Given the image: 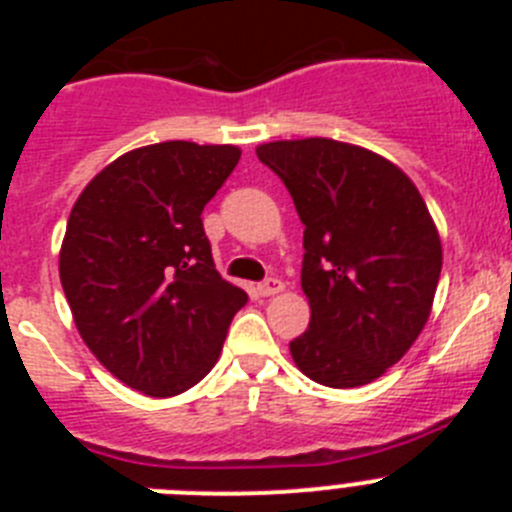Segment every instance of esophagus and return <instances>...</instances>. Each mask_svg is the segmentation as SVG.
<instances>
[{
    "instance_id": "34e87169",
    "label": "esophagus",
    "mask_w": 512,
    "mask_h": 512,
    "mask_svg": "<svg viewBox=\"0 0 512 512\" xmlns=\"http://www.w3.org/2000/svg\"><path fill=\"white\" fill-rule=\"evenodd\" d=\"M282 289H284L282 279H264V282L259 284V295L261 297H274V295H279Z\"/></svg>"
}]
</instances>
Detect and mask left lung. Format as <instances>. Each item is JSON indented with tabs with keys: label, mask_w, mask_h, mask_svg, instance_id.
Here are the masks:
<instances>
[{
	"label": "left lung",
	"mask_w": 512,
	"mask_h": 512,
	"mask_svg": "<svg viewBox=\"0 0 512 512\" xmlns=\"http://www.w3.org/2000/svg\"><path fill=\"white\" fill-rule=\"evenodd\" d=\"M305 225L302 292L310 325L289 343L300 372L361 387L408 354L431 315L441 238L423 197L392 161L330 138L256 148Z\"/></svg>",
	"instance_id": "left-lung-1"
}]
</instances>
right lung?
<instances>
[{"label": "right lung", "instance_id": "add662e5", "mask_svg": "<svg viewBox=\"0 0 512 512\" xmlns=\"http://www.w3.org/2000/svg\"><path fill=\"white\" fill-rule=\"evenodd\" d=\"M235 146L166 140L115 158L79 194L61 284L79 336L133 390L174 397L223 351L248 295L212 261L202 210L235 169Z\"/></svg>", "mask_w": 512, "mask_h": 512}]
</instances>
